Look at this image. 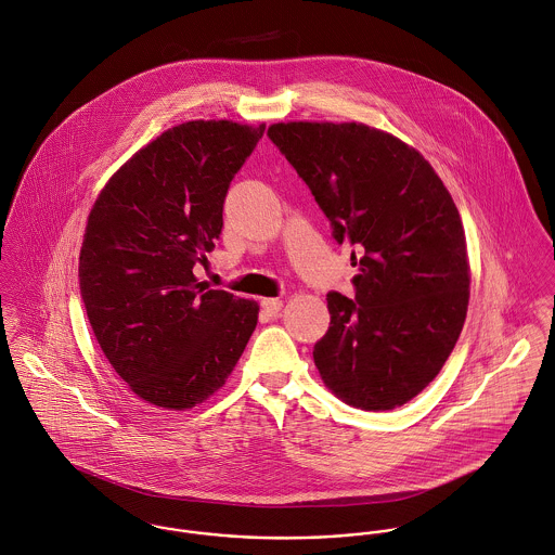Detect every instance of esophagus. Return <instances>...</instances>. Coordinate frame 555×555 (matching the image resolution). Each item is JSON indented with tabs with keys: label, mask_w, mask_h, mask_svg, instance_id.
<instances>
[{
	"label": "esophagus",
	"mask_w": 555,
	"mask_h": 555,
	"mask_svg": "<svg viewBox=\"0 0 555 555\" xmlns=\"http://www.w3.org/2000/svg\"><path fill=\"white\" fill-rule=\"evenodd\" d=\"M281 307H283V302L279 298H263L261 300V312H266L268 317H276Z\"/></svg>",
	"instance_id": "34e87169"
}]
</instances>
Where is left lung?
Listing matches in <instances>:
<instances>
[{"label": "left lung", "instance_id": "8db88e82", "mask_svg": "<svg viewBox=\"0 0 555 555\" xmlns=\"http://www.w3.org/2000/svg\"><path fill=\"white\" fill-rule=\"evenodd\" d=\"M268 138L360 266L353 300L327 294L314 366L356 409L406 404L451 356L468 308L466 236L447 186L415 149L369 125L276 124Z\"/></svg>", "mask_w": 555, "mask_h": 555}]
</instances>
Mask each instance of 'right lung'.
<instances>
[{
    "label": "right lung",
    "mask_w": 555,
    "mask_h": 555,
    "mask_svg": "<svg viewBox=\"0 0 555 555\" xmlns=\"http://www.w3.org/2000/svg\"><path fill=\"white\" fill-rule=\"evenodd\" d=\"M266 131L189 121L140 149L95 199L80 248L91 330L129 389L185 411L241 360L259 307L197 283L223 230L230 183Z\"/></svg>",
    "instance_id": "obj_1"
}]
</instances>
